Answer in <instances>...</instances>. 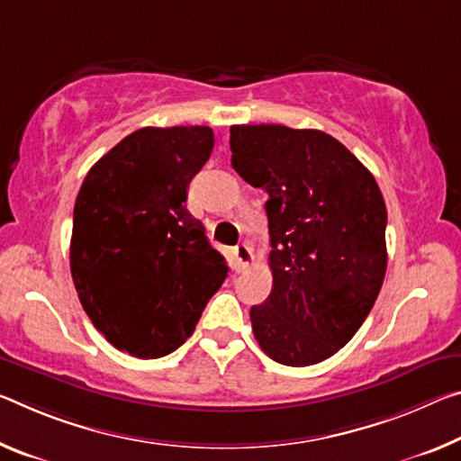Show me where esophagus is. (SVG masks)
I'll use <instances>...</instances> for the list:
<instances>
[{
	"mask_svg": "<svg viewBox=\"0 0 461 461\" xmlns=\"http://www.w3.org/2000/svg\"><path fill=\"white\" fill-rule=\"evenodd\" d=\"M231 257H233V265H236V270H246L254 260L250 246H246V244H240V246L233 248Z\"/></svg>",
	"mask_w": 461,
	"mask_h": 461,
	"instance_id": "esophagus-1",
	"label": "esophagus"
}]
</instances>
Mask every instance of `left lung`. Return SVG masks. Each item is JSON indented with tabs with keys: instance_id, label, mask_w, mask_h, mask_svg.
I'll return each mask as SVG.
<instances>
[{
	"instance_id": "1",
	"label": "left lung",
	"mask_w": 461,
	"mask_h": 461,
	"mask_svg": "<svg viewBox=\"0 0 461 461\" xmlns=\"http://www.w3.org/2000/svg\"><path fill=\"white\" fill-rule=\"evenodd\" d=\"M231 166L268 194L273 291L250 310L270 359L308 367L353 339L382 289L388 211L367 167L332 135L233 125Z\"/></svg>"
}]
</instances>
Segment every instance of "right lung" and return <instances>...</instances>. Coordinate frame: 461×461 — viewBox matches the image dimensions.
Instances as JSON below:
<instances>
[{"instance_id":"add662e5","label":"right lung","mask_w":461,"mask_h":461,"mask_svg":"<svg viewBox=\"0 0 461 461\" xmlns=\"http://www.w3.org/2000/svg\"><path fill=\"white\" fill-rule=\"evenodd\" d=\"M213 143L209 127H143L102 156L77 193L73 285L92 324L139 359L176 350L228 276L185 204Z\"/></svg>"}]
</instances>
